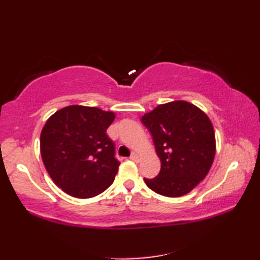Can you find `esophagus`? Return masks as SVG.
<instances>
[{
    "label": "esophagus",
    "mask_w": 260,
    "mask_h": 260,
    "mask_svg": "<svg viewBox=\"0 0 260 260\" xmlns=\"http://www.w3.org/2000/svg\"><path fill=\"white\" fill-rule=\"evenodd\" d=\"M132 161H134V162H137L139 161V155H137L136 153H132V155H131V157H129Z\"/></svg>",
    "instance_id": "esophagus-1"
}]
</instances>
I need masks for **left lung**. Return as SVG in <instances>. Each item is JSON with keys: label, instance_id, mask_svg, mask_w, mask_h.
<instances>
[{"label": "left lung", "instance_id": "left-lung-1", "mask_svg": "<svg viewBox=\"0 0 260 260\" xmlns=\"http://www.w3.org/2000/svg\"><path fill=\"white\" fill-rule=\"evenodd\" d=\"M150 131L161 170L144 181L154 192L176 198L189 193L211 168L215 139L211 121L202 110L186 102L159 105L142 117Z\"/></svg>", "mask_w": 260, "mask_h": 260}]
</instances>
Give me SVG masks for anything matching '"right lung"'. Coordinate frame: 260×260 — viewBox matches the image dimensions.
Masks as SVG:
<instances>
[{"instance_id": "add662e5", "label": "right lung", "mask_w": 260, "mask_h": 260, "mask_svg": "<svg viewBox=\"0 0 260 260\" xmlns=\"http://www.w3.org/2000/svg\"><path fill=\"white\" fill-rule=\"evenodd\" d=\"M114 119L112 112L74 105L47 120L40 136L42 161L67 194L92 198L112 185L119 162L106 131Z\"/></svg>"}]
</instances>
